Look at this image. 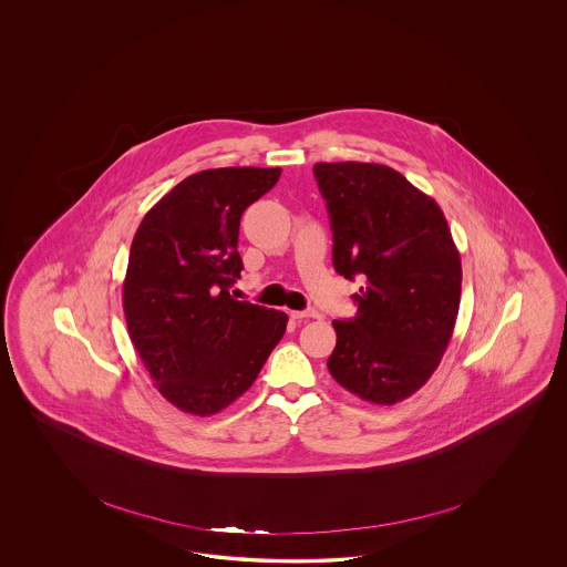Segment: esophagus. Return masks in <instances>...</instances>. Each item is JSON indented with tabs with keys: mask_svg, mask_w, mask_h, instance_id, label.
Wrapping results in <instances>:
<instances>
[{
	"mask_svg": "<svg viewBox=\"0 0 567 567\" xmlns=\"http://www.w3.org/2000/svg\"><path fill=\"white\" fill-rule=\"evenodd\" d=\"M291 318H295V320H309V318H320V311H316V309H301V311H291Z\"/></svg>",
	"mask_w": 567,
	"mask_h": 567,
	"instance_id": "obj_1",
	"label": "esophagus"
}]
</instances>
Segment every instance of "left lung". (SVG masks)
<instances>
[{"label": "left lung", "instance_id": "left-lung-1", "mask_svg": "<svg viewBox=\"0 0 567 567\" xmlns=\"http://www.w3.org/2000/svg\"><path fill=\"white\" fill-rule=\"evenodd\" d=\"M332 261L363 278L358 313L334 320L328 372L349 393L393 405L426 384L460 311L462 259L445 214L399 172L365 162H318Z\"/></svg>", "mask_w": 567, "mask_h": 567}]
</instances>
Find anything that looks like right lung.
Masks as SVG:
<instances>
[{
    "mask_svg": "<svg viewBox=\"0 0 567 567\" xmlns=\"http://www.w3.org/2000/svg\"><path fill=\"white\" fill-rule=\"evenodd\" d=\"M280 168L190 174L138 224L122 285L128 337L174 408L212 415L239 399L282 339L285 311L237 301L240 216Z\"/></svg>",
    "mask_w": 567,
    "mask_h": 567,
    "instance_id": "add662e5",
    "label": "right lung"
}]
</instances>
